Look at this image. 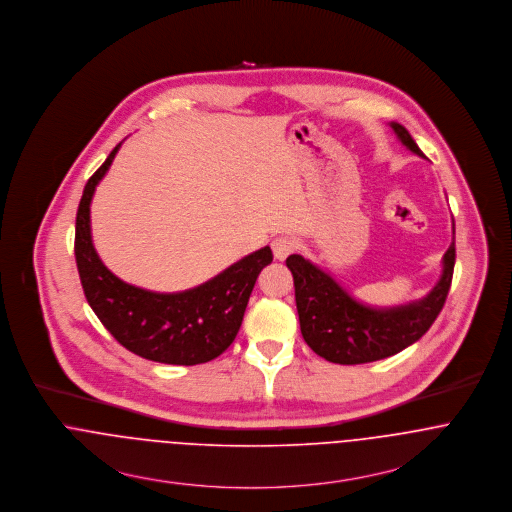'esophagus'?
Segmentation results:
<instances>
[{"label":"esophagus","mask_w":512,"mask_h":512,"mask_svg":"<svg viewBox=\"0 0 512 512\" xmlns=\"http://www.w3.org/2000/svg\"><path fill=\"white\" fill-rule=\"evenodd\" d=\"M271 247H273L275 259L284 261L290 253H294V251H296V247H298V245H296V241H294L292 237H288V235H279V237H275V239H273Z\"/></svg>","instance_id":"34e87169"}]
</instances>
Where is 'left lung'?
Masks as SVG:
<instances>
[{"instance_id":"8db88e82","label":"left lung","mask_w":512,"mask_h":512,"mask_svg":"<svg viewBox=\"0 0 512 512\" xmlns=\"http://www.w3.org/2000/svg\"><path fill=\"white\" fill-rule=\"evenodd\" d=\"M391 127L406 149L424 157L400 123L393 121ZM442 265L440 281L424 298L404 306L371 308L357 302L326 271L302 255H290L286 267L294 279L302 338L314 353L340 365H359L395 355L420 340L444 308L454 277L455 226L454 241Z\"/></svg>"}]
</instances>
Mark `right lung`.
Here are the masks:
<instances>
[{
  "mask_svg": "<svg viewBox=\"0 0 512 512\" xmlns=\"http://www.w3.org/2000/svg\"><path fill=\"white\" fill-rule=\"evenodd\" d=\"M119 147L86 182L76 214L74 255L86 300L115 340L139 357L167 365L212 361L235 340L251 290L273 261V251L263 247L182 292H153L117 279L94 249L90 202Z\"/></svg>",
  "mask_w": 512,
  "mask_h": 512,
  "instance_id": "add662e5",
  "label": "right lung"
}]
</instances>
